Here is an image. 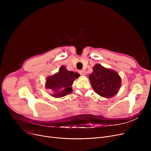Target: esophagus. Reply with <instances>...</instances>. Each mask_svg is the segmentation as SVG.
<instances>
[{"label": "esophagus", "mask_w": 151, "mask_h": 151, "mask_svg": "<svg viewBox=\"0 0 151 151\" xmlns=\"http://www.w3.org/2000/svg\"><path fill=\"white\" fill-rule=\"evenodd\" d=\"M78 72L81 75H83V76L85 75V71L84 70H79Z\"/></svg>", "instance_id": "obj_1"}]
</instances>
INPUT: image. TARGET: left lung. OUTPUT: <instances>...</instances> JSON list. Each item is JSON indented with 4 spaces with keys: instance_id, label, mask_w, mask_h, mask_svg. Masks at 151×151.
I'll return each instance as SVG.
<instances>
[{
    "instance_id": "8db88e82",
    "label": "left lung",
    "mask_w": 151,
    "mask_h": 151,
    "mask_svg": "<svg viewBox=\"0 0 151 151\" xmlns=\"http://www.w3.org/2000/svg\"><path fill=\"white\" fill-rule=\"evenodd\" d=\"M93 91L101 97L111 98L118 93L121 86V78L116 71L96 64L89 76Z\"/></svg>"
}]
</instances>
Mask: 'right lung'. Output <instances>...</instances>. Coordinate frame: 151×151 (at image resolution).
<instances>
[{
	"mask_svg": "<svg viewBox=\"0 0 151 151\" xmlns=\"http://www.w3.org/2000/svg\"><path fill=\"white\" fill-rule=\"evenodd\" d=\"M79 76V73L68 71L65 67L62 65L59 68L58 73L47 77L45 88L52 90L53 93L51 94V96L54 97H64L72 92L71 86L75 79Z\"/></svg>",
	"mask_w": 151,
	"mask_h": 151,
	"instance_id": "add662e5",
	"label": "right lung"
}]
</instances>
